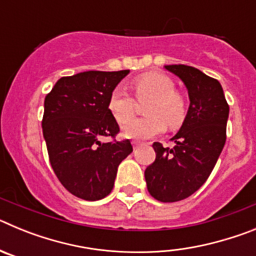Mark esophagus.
<instances>
[{"label":"esophagus","mask_w":256,"mask_h":256,"mask_svg":"<svg viewBox=\"0 0 256 256\" xmlns=\"http://www.w3.org/2000/svg\"><path fill=\"white\" fill-rule=\"evenodd\" d=\"M140 144H140L138 141H133V148H140Z\"/></svg>","instance_id":"34e87169"}]
</instances>
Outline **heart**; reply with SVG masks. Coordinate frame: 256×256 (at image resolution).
<instances>
[{
	"label": "heart",
	"instance_id": "b5f03b06",
	"mask_svg": "<svg viewBox=\"0 0 256 256\" xmlns=\"http://www.w3.org/2000/svg\"><path fill=\"white\" fill-rule=\"evenodd\" d=\"M132 90L137 100H148L144 112L148 116H133L136 102L123 88L112 90L108 96V108L118 123H124L123 134L130 138L144 140L159 134L168 124L176 130L186 118V101L176 91V84L168 76L162 73H146L133 79Z\"/></svg>",
	"mask_w": 256,
	"mask_h": 256
}]
</instances>
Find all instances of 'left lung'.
Masks as SVG:
<instances>
[{"label": "left lung", "instance_id": "left-lung-1", "mask_svg": "<svg viewBox=\"0 0 256 256\" xmlns=\"http://www.w3.org/2000/svg\"><path fill=\"white\" fill-rule=\"evenodd\" d=\"M188 90L190 108L173 148L154 142L155 162L144 170L150 195L162 202L191 196L209 178L226 144L230 106L216 79L194 66L165 65Z\"/></svg>", "mask_w": 256, "mask_h": 256}]
</instances>
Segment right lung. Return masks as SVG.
Masks as SVG:
<instances>
[{
    "label": "right lung",
    "mask_w": 256,
    "mask_h": 256,
    "mask_svg": "<svg viewBox=\"0 0 256 256\" xmlns=\"http://www.w3.org/2000/svg\"><path fill=\"white\" fill-rule=\"evenodd\" d=\"M130 70H90L62 76L44 98L42 130L51 166L61 184L87 201L106 198L118 166L133 151L130 140L116 141L119 126L108 96ZM101 136H112L101 142Z\"/></svg>",
    "instance_id": "obj_1"
}]
</instances>
